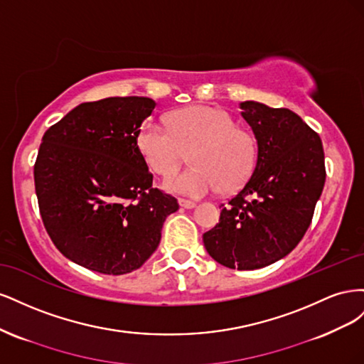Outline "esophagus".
Here are the masks:
<instances>
[{"mask_svg": "<svg viewBox=\"0 0 364 364\" xmlns=\"http://www.w3.org/2000/svg\"><path fill=\"white\" fill-rule=\"evenodd\" d=\"M179 205H181L182 208H185V209H193V208L196 206L194 202L186 200V199H179Z\"/></svg>", "mask_w": 364, "mask_h": 364, "instance_id": "obj_1", "label": "esophagus"}]
</instances>
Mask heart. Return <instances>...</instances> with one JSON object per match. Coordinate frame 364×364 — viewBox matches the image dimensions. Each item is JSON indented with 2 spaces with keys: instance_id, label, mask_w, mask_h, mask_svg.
I'll list each match as a JSON object with an SVG mask.
<instances>
[{
  "instance_id": "1",
  "label": "heart",
  "mask_w": 364,
  "mask_h": 364,
  "mask_svg": "<svg viewBox=\"0 0 364 364\" xmlns=\"http://www.w3.org/2000/svg\"><path fill=\"white\" fill-rule=\"evenodd\" d=\"M168 129L149 118L136 134V147L147 167L168 174L191 153L194 167L170 174L165 188L171 193L200 197L220 190L240 188L257 164V141L247 130L237 127L223 109L196 105L168 115Z\"/></svg>"
}]
</instances>
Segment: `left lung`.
<instances>
[{
    "label": "left lung",
    "mask_w": 364,
    "mask_h": 364,
    "mask_svg": "<svg viewBox=\"0 0 364 364\" xmlns=\"http://www.w3.org/2000/svg\"><path fill=\"white\" fill-rule=\"evenodd\" d=\"M257 138V164L241 191L223 206L203 245L229 269L270 266L297 246L325 185L321 136L285 107L240 103Z\"/></svg>",
    "instance_id": "8db88e82"
}]
</instances>
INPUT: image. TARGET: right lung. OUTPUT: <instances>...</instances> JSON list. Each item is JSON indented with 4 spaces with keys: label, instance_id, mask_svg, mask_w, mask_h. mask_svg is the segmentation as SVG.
I'll return each mask as SVG.
<instances>
[{
    "label": "right lung",
    "instance_id": "right-lung-1",
    "mask_svg": "<svg viewBox=\"0 0 364 364\" xmlns=\"http://www.w3.org/2000/svg\"><path fill=\"white\" fill-rule=\"evenodd\" d=\"M156 103L109 97L82 103L53 124L35 162L43 226L63 257L90 270L124 274L139 269L179 209L153 188L136 147L138 129Z\"/></svg>",
    "mask_w": 364,
    "mask_h": 364
}]
</instances>
